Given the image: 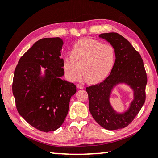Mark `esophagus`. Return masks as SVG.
Returning <instances> with one entry per match:
<instances>
[{
    "label": "esophagus",
    "mask_w": 158,
    "mask_h": 158,
    "mask_svg": "<svg viewBox=\"0 0 158 158\" xmlns=\"http://www.w3.org/2000/svg\"><path fill=\"white\" fill-rule=\"evenodd\" d=\"M76 86H77V88H78V89H83V88H84V87H83L81 84H77Z\"/></svg>",
    "instance_id": "34e87169"
}]
</instances>
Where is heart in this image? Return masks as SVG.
Segmentation results:
<instances>
[{
  "instance_id": "1",
  "label": "heart",
  "mask_w": 158,
  "mask_h": 158,
  "mask_svg": "<svg viewBox=\"0 0 158 158\" xmlns=\"http://www.w3.org/2000/svg\"><path fill=\"white\" fill-rule=\"evenodd\" d=\"M116 51L111 45L94 39H84L75 43L70 56L63 58L62 66L69 81L79 79L82 75L87 81L96 83L108 76L115 65Z\"/></svg>"
}]
</instances>
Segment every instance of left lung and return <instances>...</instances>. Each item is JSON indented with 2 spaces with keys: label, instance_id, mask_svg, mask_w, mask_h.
<instances>
[{
  "label": "left lung",
  "instance_id": "left-lung-1",
  "mask_svg": "<svg viewBox=\"0 0 158 158\" xmlns=\"http://www.w3.org/2000/svg\"><path fill=\"white\" fill-rule=\"evenodd\" d=\"M99 37L115 48L116 60L110 75L102 82L86 88L89 109L93 118L105 129L123 128L132 122L145 101L147 78L143 60L131 43L118 33H103ZM123 83L133 89V100L126 112L117 113L110 105V97L114 87Z\"/></svg>",
  "mask_w": 158,
  "mask_h": 158
}]
</instances>
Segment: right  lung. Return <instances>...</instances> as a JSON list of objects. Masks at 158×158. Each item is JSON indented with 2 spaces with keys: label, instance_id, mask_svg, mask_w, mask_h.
Masks as SVG:
<instances>
[{
  "label": "right lung",
  "instance_id": "1",
  "mask_svg": "<svg viewBox=\"0 0 158 158\" xmlns=\"http://www.w3.org/2000/svg\"><path fill=\"white\" fill-rule=\"evenodd\" d=\"M62 39L45 38L34 43L14 71L12 90L19 114L42 132L54 131L68 114L76 86L62 79ZM46 69L42 75L41 67Z\"/></svg>",
  "mask_w": 158,
  "mask_h": 158
}]
</instances>
